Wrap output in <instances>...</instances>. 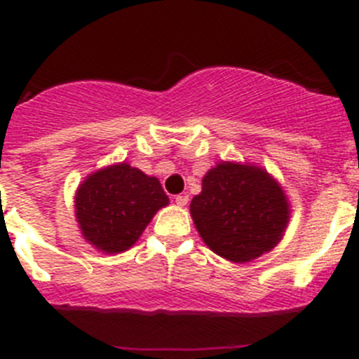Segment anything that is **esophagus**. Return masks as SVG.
<instances>
[{
    "label": "esophagus",
    "mask_w": 359,
    "mask_h": 359,
    "mask_svg": "<svg viewBox=\"0 0 359 359\" xmlns=\"http://www.w3.org/2000/svg\"><path fill=\"white\" fill-rule=\"evenodd\" d=\"M174 201H176L177 207H185L187 203H189V196H187V194H177L176 198H174Z\"/></svg>",
    "instance_id": "1"
}]
</instances>
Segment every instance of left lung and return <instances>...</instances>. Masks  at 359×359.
I'll use <instances>...</instances> for the list:
<instances>
[{
	"label": "left lung",
	"mask_w": 359,
	"mask_h": 359,
	"mask_svg": "<svg viewBox=\"0 0 359 359\" xmlns=\"http://www.w3.org/2000/svg\"><path fill=\"white\" fill-rule=\"evenodd\" d=\"M201 239L231 262H248L277 246L290 210L284 190L266 170L221 161L190 203Z\"/></svg>",
	"instance_id": "obj_1"
}]
</instances>
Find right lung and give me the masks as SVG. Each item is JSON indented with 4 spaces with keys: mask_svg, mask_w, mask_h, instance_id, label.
<instances>
[{
    "mask_svg": "<svg viewBox=\"0 0 359 359\" xmlns=\"http://www.w3.org/2000/svg\"><path fill=\"white\" fill-rule=\"evenodd\" d=\"M167 203L156 177L118 163L91 174L79 187L75 214L88 243L106 253H118L131 248Z\"/></svg>",
    "mask_w": 359,
    "mask_h": 359,
    "instance_id": "obj_1",
    "label": "right lung"
}]
</instances>
